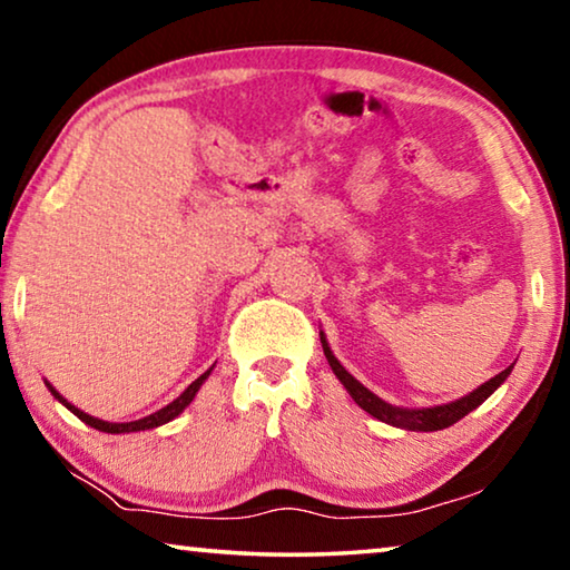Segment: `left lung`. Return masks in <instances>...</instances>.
Returning <instances> with one entry per match:
<instances>
[{"instance_id": "8db88e82", "label": "left lung", "mask_w": 570, "mask_h": 570, "mask_svg": "<svg viewBox=\"0 0 570 570\" xmlns=\"http://www.w3.org/2000/svg\"><path fill=\"white\" fill-rule=\"evenodd\" d=\"M322 346H324V354H326V362L336 374V380H340L346 392L352 394V400L360 404L364 412H370L372 417H377L387 424H394V428H402V430H417V432H435V430H445L450 424H455L458 420L465 417L468 412H472L478 407V404L485 402L490 394H493L500 384L508 380L510 370H513V364L503 370L500 374H495L493 380H488L485 384H480L475 392H470L468 397H462L458 402H450V404H440V407H428V410H402V407H392L384 400H380L377 394H372L370 390L364 387V384L356 382L350 372L344 370L340 364V360L332 354L330 344L322 336Z\"/></svg>"}]
</instances>
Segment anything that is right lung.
Masks as SVG:
<instances>
[{"label": "right lung", "mask_w": 570, "mask_h": 570, "mask_svg": "<svg viewBox=\"0 0 570 570\" xmlns=\"http://www.w3.org/2000/svg\"><path fill=\"white\" fill-rule=\"evenodd\" d=\"M210 370H214V366H210ZM210 370L208 372H204L200 374V377L193 382V384H188V390L180 394L178 400H173L170 404H166V407L163 410H158V412H153V414H148V417H142V420H135V422H105V420H98V417H90V414H85L82 410H77L75 404H70L67 402L60 392H57L50 382H47V387H50V392L55 394V400H60L67 410H70L72 414H77V417H80L85 424H90V428H95V430H100V432H110V435H120V432H140V430H153V428H158V424H166V422H170V420H176L178 414L188 407V404L193 402V397H196V392L200 390V384H204L206 380H208V374H210Z\"/></svg>", "instance_id": "1"}]
</instances>
